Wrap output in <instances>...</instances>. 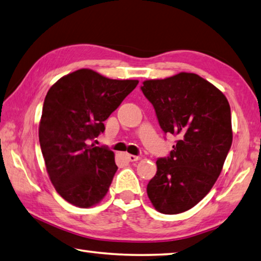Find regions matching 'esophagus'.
I'll use <instances>...</instances> for the list:
<instances>
[{"mask_svg":"<svg viewBox=\"0 0 261 261\" xmlns=\"http://www.w3.org/2000/svg\"><path fill=\"white\" fill-rule=\"evenodd\" d=\"M126 160L129 161V162H135V161H138L140 158L139 156H136V155H130V154H126L125 155Z\"/></svg>","mask_w":261,"mask_h":261,"instance_id":"34e87169","label":"esophagus"}]
</instances>
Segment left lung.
Masks as SVG:
<instances>
[{
	"label": "left lung",
	"instance_id": "8db88e82",
	"mask_svg": "<svg viewBox=\"0 0 261 261\" xmlns=\"http://www.w3.org/2000/svg\"><path fill=\"white\" fill-rule=\"evenodd\" d=\"M141 91L153 105L164 135L177 137L147 185L155 209L176 215L192 209L210 192L230 149L233 132L228 100L193 73L149 80Z\"/></svg>",
	"mask_w": 261,
	"mask_h": 261
}]
</instances>
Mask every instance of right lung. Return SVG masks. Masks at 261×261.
Segmentation results:
<instances>
[{"label":"right lung","mask_w":261,"mask_h":261,"mask_svg":"<svg viewBox=\"0 0 261 261\" xmlns=\"http://www.w3.org/2000/svg\"><path fill=\"white\" fill-rule=\"evenodd\" d=\"M136 80H111L79 69L58 80L46 93L39 129L46 171L59 195L90 207L102 200L117 170L106 146L88 145L105 131L106 121Z\"/></svg>","instance_id":"1"}]
</instances>
